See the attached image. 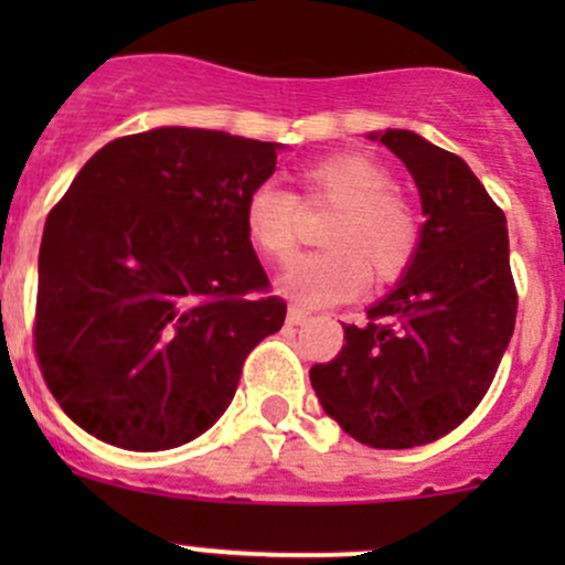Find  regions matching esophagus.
<instances>
[{"mask_svg": "<svg viewBox=\"0 0 565 565\" xmlns=\"http://www.w3.org/2000/svg\"><path fill=\"white\" fill-rule=\"evenodd\" d=\"M306 319H309V311L300 309V306H289V311H287L289 324H300V322H306Z\"/></svg>", "mask_w": 565, "mask_h": 565, "instance_id": "1", "label": "esophagus"}]
</instances>
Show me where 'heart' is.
<instances>
[{"mask_svg": "<svg viewBox=\"0 0 565 565\" xmlns=\"http://www.w3.org/2000/svg\"><path fill=\"white\" fill-rule=\"evenodd\" d=\"M393 174L361 152H339L300 172L306 207H335L322 243L328 250L295 262L281 278V292L300 306H330L366 289L369 278L391 284L407 273L420 248L424 226L413 204L393 191ZM298 196L276 182H259L243 204L250 246L270 262L298 250Z\"/></svg>", "mask_w": 565, "mask_h": 565, "instance_id": "obj_1", "label": "heart"}]
</instances>
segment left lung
<instances>
[{"mask_svg":"<svg viewBox=\"0 0 565 565\" xmlns=\"http://www.w3.org/2000/svg\"><path fill=\"white\" fill-rule=\"evenodd\" d=\"M413 174L426 224L413 265L309 377L324 413L372 448L440 440L478 407L514 335L505 215L465 161L413 130L372 134Z\"/></svg>","mask_w":565,"mask_h":565,"instance_id":"1","label":"left lung"}]
</instances>
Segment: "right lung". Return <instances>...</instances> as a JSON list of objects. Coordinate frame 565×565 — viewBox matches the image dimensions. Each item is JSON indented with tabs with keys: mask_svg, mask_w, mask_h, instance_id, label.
I'll return each mask as SVG.
<instances>
[{
	"mask_svg": "<svg viewBox=\"0 0 565 565\" xmlns=\"http://www.w3.org/2000/svg\"><path fill=\"white\" fill-rule=\"evenodd\" d=\"M273 141L156 128L95 152L45 218L35 352L60 407L108 446L167 451L221 418L287 303L243 226Z\"/></svg>",
	"mask_w": 565,
	"mask_h": 565,
	"instance_id": "obj_1",
	"label": "right lung"
}]
</instances>
